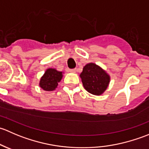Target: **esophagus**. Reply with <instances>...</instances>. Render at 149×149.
Wrapping results in <instances>:
<instances>
[{
  "mask_svg": "<svg viewBox=\"0 0 149 149\" xmlns=\"http://www.w3.org/2000/svg\"><path fill=\"white\" fill-rule=\"evenodd\" d=\"M69 71L72 72V73H76V68H72V69H69Z\"/></svg>",
  "mask_w": 149,
  "mask_h": 149,
  "instance_id": "34e87169",
  "label": "esophagus"
}]
</instances>
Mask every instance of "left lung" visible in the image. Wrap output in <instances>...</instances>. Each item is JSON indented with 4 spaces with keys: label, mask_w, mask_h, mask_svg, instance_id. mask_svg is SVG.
<instances>
[{
    "label": "left lung",
    "mask_w": 149,
    "mask_h": 149,
    "mask_svg": "<svg viewBox=\"0 0 149 149\" xmlns=\"http://www.w3.org/2000/svg\"><path fill=\"white\" fill-rule=\"evenodd\" d=\"M80 76L85 89L94 95H101L109 82V76L106 72L94 63L84 66Z\"/></svg>",
    "instance_id": "obj_1"
}]
</instances>
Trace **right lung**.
<instances>
[{
  "label": "right lung",
  "mask_w": 149,
  "mask_h": 149,
  "mask_svg": "<svg viewBox=\"0 0 149 149\" xmlns=\"http://www.w3.org/2000/svg\"><path fill=\"white\" fill-rule=\"evenodd\" d=\"M62 77V72H59L53 68L47 69L44 76L41 78L40 87L45 91H53L57 88Z\"/></svg>",
  "instance_id": "obj_1"
}]
</instances>
